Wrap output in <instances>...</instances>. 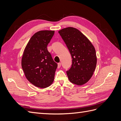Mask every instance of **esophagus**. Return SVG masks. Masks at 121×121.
Here are the masks:
<instances>
[{
  "label": "esophagus",
  "instance_id": "obj_1",
  "mask_svg": "<svg viewBox=\"0 0 121 121\" xmlns=\"http://www.w3.org/2000/svg\"><path fill=\"white\" fill-rule=\"evenodd\" d=\"M61 67V63H58V66H57V68H60Z\"/></svg>",
  "mask_w": 121,
  "mask_h": 121
}]
</instances>
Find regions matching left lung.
<instances>
[{"label": "left lung", "mask_w": 121, "mask_h": 121, "mask_svg": "<svg viewBox=\"0 0 121 121\" xmlns=\"http://www.w3.org/2000/svg\"><path fill=\"white\" fill-rule=\"evenodd\" d=\"M72 58L70 69L67 71L69 81L82 85L89 80L95 71L97 58L95 47L77 29L68 27L58 31Z\"/></svg>", "instance_id": "1"}]
</instances>
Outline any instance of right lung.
<instances>
[{"mask_svg": "<svg viewBox=\"0 0 121 121\" xmlns=\"http://www.w3.org/2000/svg\"><path fill=\"white\" fill-rule=\"evenodd\" d=\"M54 34V31L36 32L29 40L23 52L22 70L28 80L37 87H48L54 81L57 64L47 50Z\"/></svg>", "mask_w": 121, "mask_h": 121, "instance_id": "obj_1", "label": "right lung"}]
</instances>
